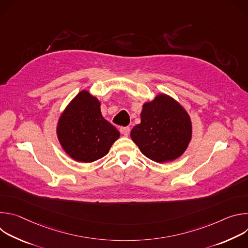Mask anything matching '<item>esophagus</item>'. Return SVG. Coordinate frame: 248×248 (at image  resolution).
<instances>
[{
	"instance_id": "obj_1",
	"label": "esophagus",
	"mask_w": 248,
	"mask_h": 248,
	"mask_svg": "<svg viewBox=\"0 0 248 248\" xmlns=\"http://www.w3.org/2000/svg\"><path fill=\"white\" fill-rule=\"evenodd\" d=\"M120 131H121L122 134L127 136L129 134V132H130V128L128 126H121L120 127Z\"/></svg>"
}]
</instances>
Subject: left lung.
I'll list each match as a JSON object with an SVG mask.
<instances>
[{"mask_svg": "<svg viewBox=\"0 0 248 248\" xmlns=\"http://www.w3.org/2000/svg\"><path fill=\"white\" fill-rule=\"evenodd\" d=\"M140 118L130 137L144 156L157 163H166L186 152L192 138V123L181 103L160 93L143 104Z\"/></svg>", "mask_w": 248, "mask_h": 248, "instance_id": "left-lung-1", "label": "left lung"}]
</instances>
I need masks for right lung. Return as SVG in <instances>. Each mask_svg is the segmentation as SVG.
I'll list each match as a JSON object with an SVG mask.
<instances>
[{"instance_id":"obj_1","label":"right lung","mask_w":248,"mask_h":248,"mask_svg":"<svg viewBox=\"0 0 248 248\" xmlns=\"http://www.w3.org/2000/svg\"><path fill=\"white\" fill-rule=\"evenodd\" d=\"M101 102L81 90L61 113L56 132L63 151L77 162L92 163L107 155L120 131L102 116Z\"/></svg>"}]
</instances>
